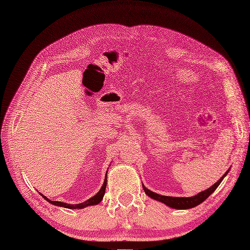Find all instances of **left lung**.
<instances>
[{
  "label": "left lung",
  "mask_w": 250,
  "mask_h": 250,
  "mask_svg": "<svg viewBox=\"0 0 250 250\" xmlns=\"http://www.w3.org/2000/svg\"><path fill=\"white\" fill-rule=\"evenodd\" d=\"M228 173H229V170L226 171L224 175L220 179H219L216 184H214L210 188H208V190L202 191V192L198 193L197 195L193 196V197H171V196H163L160 194H156L152 191L148 190V188L144 186H143V188L150 198H153L155 200L161 201V202L165 203L166 206H168L172 208H177V209L192 208L197 207L198 204L202 203L204 200H206L208 196L216 190L218 186L221 184V181L223 180V178L226 176V174Z\"/></svg>",
  "instance_id": "8db88e82"
}]
</instances>
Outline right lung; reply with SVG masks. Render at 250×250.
Instances as JSON below:
<instances>
[{"label": "right lung", "instance_id": "add662e5", "mask_svg": "<svg viewBox=\"0 0 250 250\" xmlns=\"http://www.w3.org/2000/svg\"><path fill=\"white\" fill-rule=\"evenodd\" d=\"M106 175H107V173H106ZM106 183H107V179H106V177H105L103 186L100 188V191L98 192L95 196H93L92 198H89L88 200L82 202V203H79V204H67V203H64V202H62V201H52V200L48 199L46 196H43L42 194H41V195L48 202L54 204V206H57V207H62V208H86L88 206H95V204H98L99 202H101V200L103 199V196L105 194V188H106Z\"/></svg>", "mask_w": 250, "mask_h": 250}]
</instances>
